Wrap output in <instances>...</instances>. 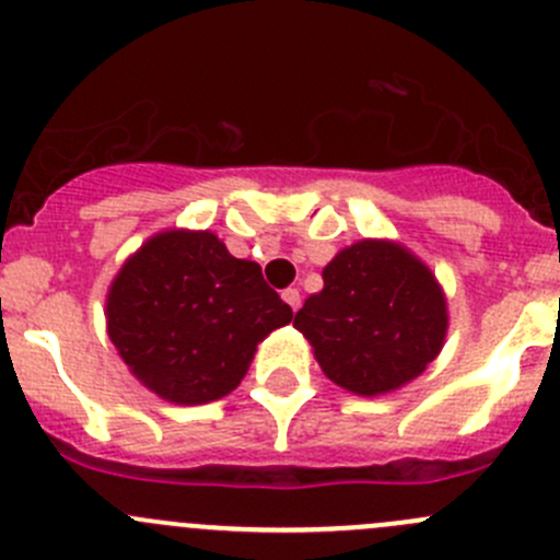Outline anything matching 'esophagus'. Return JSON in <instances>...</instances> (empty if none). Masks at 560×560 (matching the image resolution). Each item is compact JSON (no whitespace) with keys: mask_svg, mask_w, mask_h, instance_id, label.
<instances>
[{"mask_svg":"<svg viewBox=\"0 0 560 560\" xmlns=\"http://www.w3.org/2000/svg\"><path fill=\"white\" fill-rule=\"evenodd\" d=\"M281 298H284V303L292 308V312H298V308H301V292H298L295 287H287V290H281Z\"/></svg>","mask_w":560,"mask_h":560,"instance_id":"obj_1","label":"esophagus"}]
</instances>
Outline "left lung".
Instances as JSON below:
<instances>
[{
    "label": "left lung",
    "instance_id": "obj_1",
    "mask_svg": "<svg viewBox=\"0 0 560 560\" xmlns=\"http://www.w3.org/2000/svg\"><path fill=\"white\" fill-rule=\"evenodd\" d=\"M325 287L295 314L327 380L380 395L420 376L447 332V303L406 248L360 241L322 270Z\"/></svg>",
    "mask_w": 560,
    "mask_h": 560
}]
</instances>
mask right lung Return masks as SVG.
I'll list each match as a JSON object with an SVG mask.
<instances>
[{"label":"right lung","mask_w":560,"mask_h":560,"mask_svg":"<svg viewBox=\"0 0 560 560\" xmlns=\"http://www.w3.org/2000/svg\"><path fill=\"white\" fill-rule=\"evenodd\" d=\"M292 319L262 268L211 233L171 230L127 259L107 295V336L145 387L173 404L233 393L257 343Z\"/></svg>","instance_id":"right-lung-1"}]
</instances>
